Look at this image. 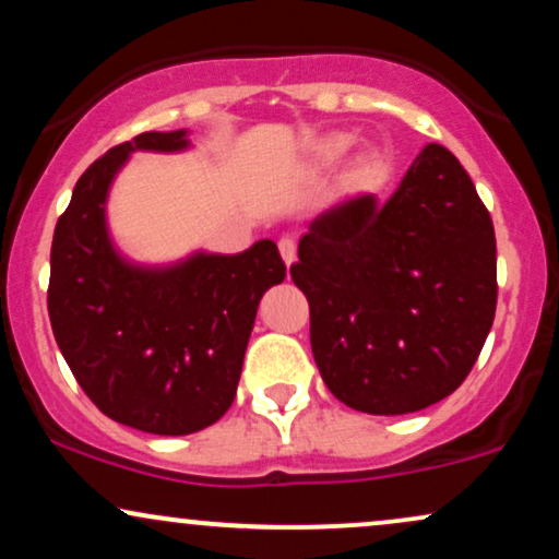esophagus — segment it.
<instances>
[{
  "instance_id": "1",
  "label": "esophagus",
  "mask_w": 559,
  "mask_h": 559,
  "mask_svg": "<svg viewBox=\"0 0 559 559\" xmlns=\"http://www.w3.org/2000/svg\"><path fill=\"white\" fill-rule=\"evenodd\" d=\"M278 250H281V258H284L286 265H292V262L297 260V239H294V237H281Z\"/></svg>"
}]
</instances>
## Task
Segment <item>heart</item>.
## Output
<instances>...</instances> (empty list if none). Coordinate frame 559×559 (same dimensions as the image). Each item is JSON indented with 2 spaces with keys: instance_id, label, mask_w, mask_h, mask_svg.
<instances>
[{
  "instance_id": "obj_1",
  "label": "heart",
  "mask_w": 559,
  "mask_h": 559,
  "mask_svg": "<svg viewBox=\"0 0 559 559\" xmlns=\"http://www.w3.org/2000/svg\"><path fill=\"white\" fill-rule=\"evenodd\" d=\"M354 143L356 138L352 132L328 134V138L318 145V158L322 164H335V160H341L348 151H352ZM385 171H388V158L378 151L365 153V156L356 160V179H365V181L380 179Z\"/></svg>"
}]
</instances>
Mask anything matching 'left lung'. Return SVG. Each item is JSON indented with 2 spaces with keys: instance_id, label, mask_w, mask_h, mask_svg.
I'll return each mask as SVG.
<instances>
[{
  "instance_id": "8db88e82",
  "label": "left lung",
  "mask_w": 559,
  "mask_h": 559,
  "mask_svg": "<svg viewBox=\"0 0 559 559\" xmlns=\"http://www.w3.org/2000/svg\"><path fill=\"white\" fill-rule=\"evenodd\" d=\"M292 278L335 399L412 414L453 393L479 359L497 307L495 226L459 158L429 143L385 203L356 194L320 213Z\"/></svg>"
}]
</instances>
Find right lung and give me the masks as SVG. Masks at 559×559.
<instances>
[{"mask_svg":"<svg viewBox=\"0 0 559 559\" xmlns=\"http://www.w3.org/2000/svg\"><path fill=\"white\" fill-rule=\"evenodd\" d=\"M185 130L143 132L93 160L51 241L49 320L85 395L119 425L192 435L228 412L262 294L286 278L278 247L130 265L106 231V194L132 151H181Z\"/></svg>","mask_w":559,"mask_h":559,"instance_id":"right-lung-1","label":"right lung"}]
</instances>
